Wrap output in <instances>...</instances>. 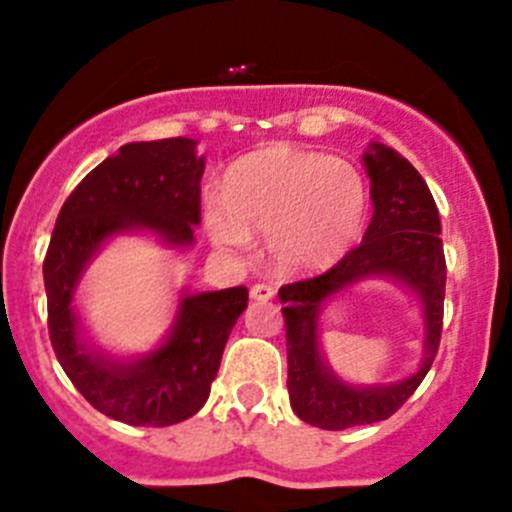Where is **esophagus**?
I'll use <instances>...</instances> for the list:
<instances>
[{
    "instance_id": "obj_1",
    "label": "esophagus",
    "mask_w": 512,
    "mask_h": 512,
    "mask_svg": "<svg viewBox=\"0 0 512 512\" xmlns=\"http://www.w3.org/2000/svg\"><path fill=\"white\" fill-rule=\"evenodd\" d=\"M275 297V289L270 285H252L250 287V299H255V302H270V299Z\"/></svg>"
}]
</instances>
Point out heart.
I'll return each mask as SVG.
<instances>
[{
	"label": "heart",
	"mask_w": 512,
	"mask_h": 512,
	"mask_svg": "<svg viewBox=\"0 0 512 512\" xmlns=\"http://www.w3.org/2000/svg\"><path fill=\"white\" fill-rule=\"evenodd\" d=\"M369 185L344 158L275 143L227 170L223 200H205V230L223 252L252 250V235L267 237V252L282 272L329 267L364 232Z\"/></svg>",
	"instance_id": "obj_1"
}]
</instances>
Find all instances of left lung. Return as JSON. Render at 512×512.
Segmentation results:
<instances>
[{"label":"left lung","instance_id":"8db88e82","mask_svg":"<svg viewBox=\"0 0 512 512\" xmlns=\"http://www.w3.org/2000/svg\"><path fill=\"white\" fill-rule=\"evenodd\" d=\"M364 168L374 218L364 240L332 270L280 289L287 327V391L294 414L327 431L384 421L418 389L438 352L446 297V257L433 195L418 170L394 148L369 143ZM366 279H389L422 304V364L391 385L359 387L333 374L321 352V312L327 301Z\"/></svg>","mask_w":512,"mask_h":512}]
</instances>
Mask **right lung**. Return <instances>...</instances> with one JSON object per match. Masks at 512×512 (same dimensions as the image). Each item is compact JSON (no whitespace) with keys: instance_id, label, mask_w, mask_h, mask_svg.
<instances>
[{"instance_id":"add662e5","label":"right lung","mask_w":512,"mask_h":512,"mask_svg":"<svg viewBox=\"0 0 512 512\" xmlns=\"http://www.w3.org/2000/svg\"><path fill=\"white\" fill-rule=\"evenodd\" d=\"M193 138L126 143L96 165L61 208L44 260L49 337L61 369L101 414L131 426H173L203 409L223 349L247 307V287L180 289L168 334L136 356L86 339L76 292L86 267L118 235H153L170 250L195 242L205 158Z\"/></svg>"}]
</instances>
